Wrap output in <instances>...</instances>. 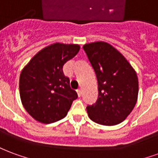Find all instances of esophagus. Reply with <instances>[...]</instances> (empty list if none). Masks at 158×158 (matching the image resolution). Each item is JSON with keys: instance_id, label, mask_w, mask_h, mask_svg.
<instances>
[{"instance_id": "esophagus-1", "label": "esophagus", "mask_w": 158, "mask_h": 158, "mask_svg": "<svg viewBox=\"0 0 158 158\" xmlns=\"http://www.w3.org/2000/svg\"><path fill=\"white\" fill-rule=\"evenodd\" d=\"M77 94H78V96L80 97L81 96V95H82V92H81V89H77Z\"/></svg>"}]
</instances>
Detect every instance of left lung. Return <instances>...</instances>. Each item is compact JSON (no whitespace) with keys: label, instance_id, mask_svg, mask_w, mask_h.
Returning <instances> with one entry per match:
<instances>
[{"label":"left lung","instance_id":"left-lung-1","mask_svg":"<svg viewBox=\"0 0 158 158\" xmlns=\"http://www.w3.org/2000/svg\"><path fill=\"white\" fill-rule=\"evenodd\" d=\"M98 83V99L87 106L93 122L112 126L129 116L135 106L139 83L135 69L108 43L97 41L83 46Z\"/></svg>","mask_w":158,"mask_h":158}]
</instances>
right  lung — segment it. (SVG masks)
Listing matches in <instances>:
<instances>
[{"instance_id":"add662e5","label":"right lung","mask_w":158,"mask_h":158,"mask_svg":"<svg viewBox=\"0 0 158 158\" xmlns=\"http://www.w3.org/2000/svg\"><path fill=\"white\" fill-rule=\"evenodd\" d=\"M79 49L74 44H52L40 51L22 70L19 92L23 106L38 122L52 123L63 118L77 99L62 67Z\"/></svg>"}]
</instances>
